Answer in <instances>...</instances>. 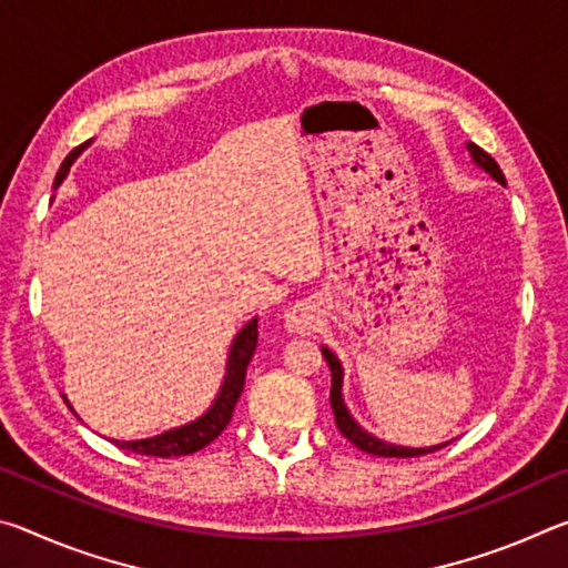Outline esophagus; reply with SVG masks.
Here are the masks:
<instances>
[{"instance_id": "obj_1", "label": "esophagus", "mask_w": 568, "mask_h": 568, "mask_svg": "<svg viewBox=\"0 0 568 568\" xmlns=\"http://www.w3.org/2000/svg\"><path fill=\"white\" fill-rule=\"evenodd\" d=\"M321 311L315 301H297L285 311V331L295 335H311L318 331Z\"/></svg>"}]
</instances>
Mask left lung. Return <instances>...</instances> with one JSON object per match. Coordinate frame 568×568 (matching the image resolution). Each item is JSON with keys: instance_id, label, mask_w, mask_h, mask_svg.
Wrapping results in <instances>:
<instances>
[{"instance_id": "8db88e82", "label": "left lung", "mask_w": 568, "mask_h": 568, "mask_svg": "<svg viewBox=\"0 0 568 568\" xmlns=\"http://www.w3.org/2000/svg\"><path fill=\"white\" fill-rule=\"evenodd\" d=\"M466 150L470 160H474V165L480 168L484 172H488L498 185H506V178L501 168L496 165V160L488 155V152L480 150L474 142H466ZM323 351V358L328 361V368H331V406L335 413V426H338L341 434L351 440L355 448L365 450V454L371 456H383V458H413V456H423V454H434V450L448 446L450 440L446 444H438V446H428V448H408V446H396V444H388V440H381L373 434H368L358 420L353 418V413L348 410L343 400V365L338 361V355H335L331 348H325L321 345Z\"/></svg>"}]
</instances>
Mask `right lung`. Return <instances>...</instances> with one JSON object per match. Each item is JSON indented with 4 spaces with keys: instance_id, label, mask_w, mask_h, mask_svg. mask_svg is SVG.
Listing matches in <instances>:
<instances>
[{
    "instance_id": "1",
    "label": "right lung",
    "mask_w": 568,
    "mask_h": 568,
    "mask_svg": "<svg viewBox=\"0 0 568 568\" xmlns=\"http://www.w3.org/2000/svg\"><path fill=\"white\" fill-rule=\"evenodd\" d=\"M90 145H92V140H88L80 148H74L70 155L64 158L62 168L54 178V190L62 185L64 178L70 175V168L74 165V160L80 158ZM255 345H257V315L255 318H250L243 328L235 333L233 343H230L223 383H220L217 396L213 398V403H210V408L203 413V416H197L190 423H182V426H175L170 430H162V434H158V436L138 438V440H114L112 438V444L124 448V450H132V454L160 456V458L187 456V454H195V450H200V448H205L207 444H213V440L225 430L230 418H233L235 403L240 398V393H243L247 363H250V358H253ZM64 403L74 413L72 403L67 400V396H64Z\"/></svg>"
}]
</instances>
